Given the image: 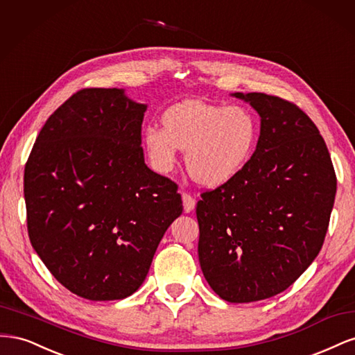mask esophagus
<instances>
[{"instance_id":"esophagus-1","label":"esophagus","mask_w":355,"mask_h":355,"mask_svg":"<svg viewBox=\"0 0 355 355\" xmlns=\"http://www.w3.org/2000/svg\"><path fill=\"white\" fill-rule=\"evenodd\" d=\"M182 201H184V209L187 213H191L196 209V200L192 198L189 194H187V192L182 194Z\"/></svg>"}]
</instances>
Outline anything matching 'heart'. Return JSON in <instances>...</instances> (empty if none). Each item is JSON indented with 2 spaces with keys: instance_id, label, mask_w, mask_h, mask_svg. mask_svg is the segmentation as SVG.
I'll list each match as a JSON object with an SVG mask.
<instances>
[{
  "instance_id": "b5f03b06",
  "label": "heart",
  "mask_w": 355,
  "mask_h": 355,
  "mask_svg": "<svg viewBox=\"0 0 355 355\" xmlns=\"http://www.w3.org/2000/svg\"><path fill=\"white\" fill-rule=\"evenodd\" d=\"M259 141V121L243 106L188 99L171 105L163 125L149 124L144 145L153 167L168 173L185 149V166L192 180L207 188L234 180L250 163Z\"/></svg>"
}]
</instances>
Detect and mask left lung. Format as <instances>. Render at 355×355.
I'll return each instance as SVG.
<instances>
[{"label":"left lung","mask_w":355,"mask_h":355,"mask_svg":"<svg viewBox=\"0 0 355 355\" xmlns=\"http://www.w3.org/2000/svg\"><path fill=\"white\" fill-rule=\"evenodd\" d=\"M261 116L250 163L197 204L198 259L213 292L256 302L292 286L324 243L336 175L324 139L296 105L231 93Z\"/></svg>","instance_id":"left-lung-1"}]
</instances>
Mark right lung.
I'll use <instances>...</instances> for the list:
<instances>
[{
    "label": "right lung",
    "instance_id": "1",
    "mask_svg": "<svg viewBox=\"0 0 355 355\" xmlns=\"http://www.w3.org/2000/svg\"><path fill=\"white\" fill-rule=\"evenodd\" d=\"M146 108L124 89L80 90L50 115L28 158L31 244L84 299L133 295L184 210L176 184L145 164Z\"/></svg>",
    "mask_w": 355,
    "mask_h": 355
}]
</instances>
